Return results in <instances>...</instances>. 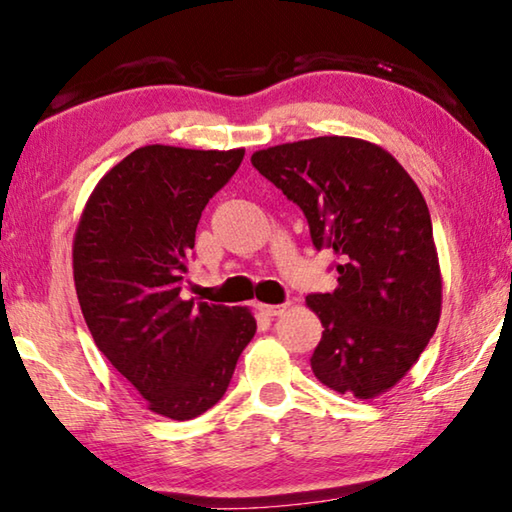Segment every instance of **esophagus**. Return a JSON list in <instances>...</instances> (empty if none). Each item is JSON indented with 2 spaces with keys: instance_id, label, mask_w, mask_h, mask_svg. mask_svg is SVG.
I'll return each instance as SVG.
<instances>
[{
  "instance_id": "obj_1",
  "label": "esophagus",
  "mask_w": 512,
  "mask_h": 512,
  "mask_svg": "<svg viewBox=\"0 0 512 512\" xmlns=\"http://www.w3.org/2000/svg\"><path fill=\"white\" fill-rule=\"evenodd\" d=\"M289 307V303H282V305H259V310L266 316H280Z\"/></svg>"
}]
</instances>
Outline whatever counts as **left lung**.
<instances>
[{
	"instance_id": "1",
	"label": "left lung",
	"mask_w": 512,
	"mask_h": 512,
	"mask_svg": "<svg viewBox=\"0 0 512 512\" xmlns=\"http://www.w3.org/2000/svg\"><path fill=\"white\" fill-rule=\"evenodd\" d=\"M253 166L303 209L316 250L337 257V289L312 294L323 335L312 371L355 399H376L412 369L442 312L431 214L392 154L353 136L257 150Z\"/></svg>"
}]
</instances>
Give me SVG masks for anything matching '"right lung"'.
<instances>
[{"label": "right lung", "instance_id": "right-lung-1", "mask_svg": "<svg viewBox=\"0 0 512 512\" xmlns=\"http://www.w3.org/2000/svg\"><path fill=\"white\" fill-rule=\"evenodd\" d=\"M243 152L134 150L97 182L72 241L77 298L97 348L152 412L175 421L223 399L257 330L248 307L180 296L202 209Z\"/></svg>", "mask_w": 512, "mask_h": 512}]
</instances>
